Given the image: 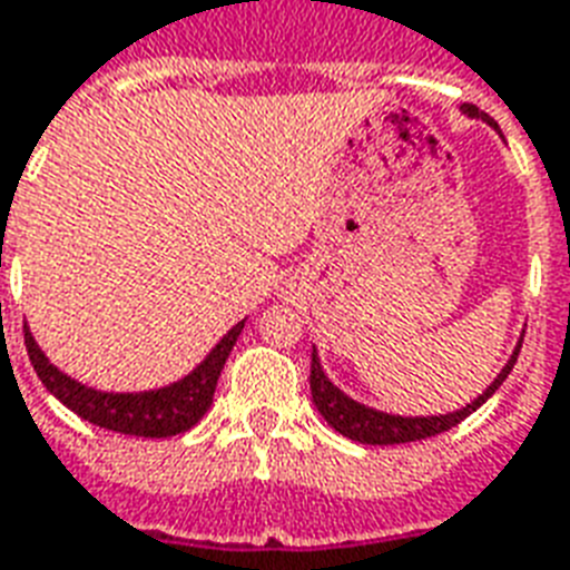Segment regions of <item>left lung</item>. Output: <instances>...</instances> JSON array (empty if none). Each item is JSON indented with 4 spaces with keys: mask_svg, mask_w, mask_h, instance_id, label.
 Here are the masks:
<instances>
[{
    "mask_svg": "<svg viewBox=\"0 0 570 570\" xmlns=\"http://www.w3.org/2000/svg\"><path fill=\"white\" fill-rule=\"evenodd\" d=\"M460 110L472 116V119H484L488 125H493L488 112H481L475 104H463ZM497 128V125H493ZM499 130V128H497ZM520 346L523 341H517L514 353L508 358V364L499 371V376L490 382L484 394H478L475 401L466 403L463 410L458 412H445V415H389V412H380V410H371V406H364V403L353 401L350 394H343L337 385H334L328 376H325L323 364H320V355H316V346L314 353H311V394H314V406L320 410L328 424H332L337 433L343 436H350L355 442H364V445H401V442H419V440H428V436H440L445 430L458 428L460 421L472 415V412L481 406V403L493 397V391L508 380V373L514 367L517 355H520Z\"/></svg>",
    "mask_w": 570,
    "mask_h": 570,
    "instance_id": "obj_1",
    "label": "left lung"
}]
</instances>
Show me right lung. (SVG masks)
I'll use <instances>...</instances> for the list:
<instances>
[{"label":"right lung","instance_id":"right-lung-1","mask_svg":"<svg viewBox=\"0 0 570 570\" xmlns=\"http://www.w3.org/2000/svg\"><path fill=\"white\" fill-rule=\"evenodd\" d=\"M242 328H245V320L233 325L217 341L215 350L179 382H169L164 389L151 391H128V394L89 389V385L71 380L68 373L53 367L50 358L41 353V346L35 343L29 325H23V337L26 353H29V362H32L38 380L47 385V391L53 394L56 401H62L82 421H92L98 428L125 433V436L164 440V436L185 433L206 415V410L212 406V397H215L217 376L224 371Z\"/></svg>","mask_w":570,"mask_h":570}]
</instances>
